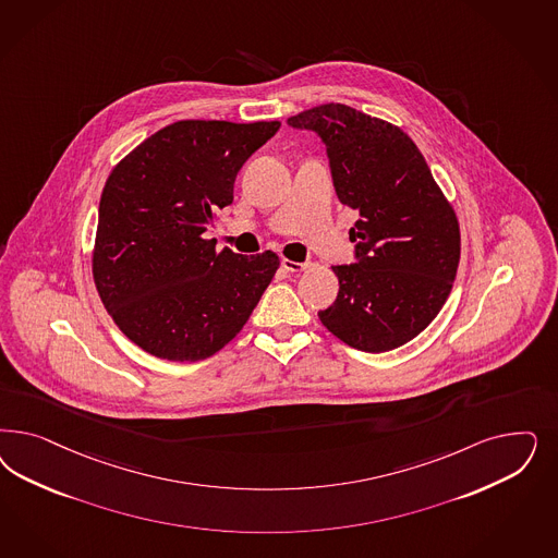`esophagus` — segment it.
<instances>
[{
  "mask_svg": "<svg viewBox=\"0 0 558 558\" xmlns=\"http://www.w3.org/2000/svg\"><path fill=\"white\" fill-rule=\"evenodd\" d=\"M281 265H283V269L289 270V272H302V270H306L307 267H310L307 263H295V260H289V258H283Z\"/></svg>",
  "mask_w": 558,
  "mask_h": 558,
  "instance_id": "34e87169",
  "label": "esophagus"
}]
</instances>
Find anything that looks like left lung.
Instances as JSON below:
<instances>
[{"label":"left lung","instance_id":"1","mask_svg":"<svg viewBox=\"0 0 558 558\" xmlns=\"http://www.w3.org/2000/svg\"><path fill=\"white\" fill-rule=\"evenodd\" d=\"M323 137L357 263L332 267L335 304L320 323L344 344L384 353L413 341L450 295L460 263V226L413 140L361 110L328 102L289 117Z\"/></svg>","mask_w":558,"mask_h":558}]
</instances>
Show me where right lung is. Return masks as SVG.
Here are the masks:
<instances>
[{
    "mask_svg": "<svg viewBox=\"0 0 558 558\" xmlns=\"http://www.w3.org/2000/svg\"><path fill=\"white\" fill-rule=\"evenodd\" d=\"M279 121H177L108 174L92 275L129 341L168 361L211 357L248 323L279 269L275 252L217 251L205 238L235 174Z\"/></svg>",
    "mask_w": 558,
    "mask_h": 558,
    "instance_id": "add662e5",
    "label": "right lung"
}]
</instances>
